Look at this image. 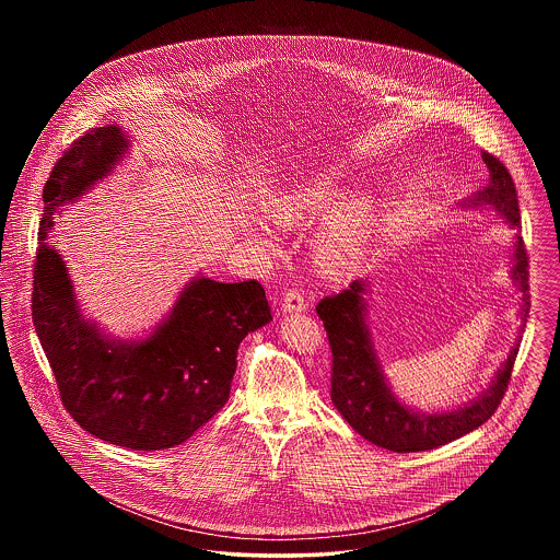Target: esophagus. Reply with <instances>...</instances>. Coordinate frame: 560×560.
I'll list each match as a JSON object with an SVG mask.
<instances>
[{"label":"esophagus","mask_w":560,"mask_h":560,"mask_svg":"<svg viewBox=\"0 0 560 560\" xmlns=\"http://www.w3.org/2000/svg\"><path fill=\"white\" fill-rule=\"evenodd\" d=\"M306 308H308V304H306V300H304V293L298 292V290H290V292L283 295V302H281L283 315L304 313Z\"/></svg>","instance_id":"obj_1"}]
</instances>
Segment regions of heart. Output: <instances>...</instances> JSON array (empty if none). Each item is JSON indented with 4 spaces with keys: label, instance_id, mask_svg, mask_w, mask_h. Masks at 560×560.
<instances>
[{
    "label": "heart",
    "instance_id": "b5f03b06",
    "mask_svg": "<svg viewBox=\"0 0 560 560\" xmlns=\"http://www.w3.org/2000/svg\"><path fill=\"white\" fill-rule=\"evenodd\" d=\"M342 174L336 167L323 165L295 174L285 185L275 188L262 206L268 222L295 229L304 226L334 210L342 197ZM365 213L363 199L342 203L320 229L317 249L325 262H336L347 249L348 241L359 231Z\"/></svg>",
    "mask_w": 560,
    "mask_h": 560
}]
</instances>
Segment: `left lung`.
Returning <instances> with one entry per match:
<instances>
[{"label":"left lung","instance_id":"obj_1","mask_svg":"<svg viewBox=\"0 0 560 560\" xmlns=\"http://www.w3.org/2000/svg\"><path fill=\"white\" fill-rule=\"evenodd\" d=\"M482 161L489 170V183L475 195L462 199V210H485L500 215L510 229L518 231L521 213L512 176L504 163L485 153ZM529 265L523 237L514 233L510 279L521 293L518 304V336L506 359L491 375L487 388L475 399L459 407L441 411H422L397 397L384 373L382 361L373 347L372 329L368 325L370 279L352 281L350 288L338 295L323 298L317 315L325 325L329 347L334 354L331 372V400L350 427L373 445L388 452H427L452 443L455 439L482 427L498 409L504 397L512 365L529 317Z\"/></svg>","mask_w":560,"mask_h":560}]
</instances>
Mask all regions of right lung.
I'll use <instances>...</instances> for the list:
<instances>
[{"instance_id":"1","label":"right lung","mask_w":560,"mask_h":560,"mask_svg":"<svg viewBox=\"0 0 560 560\" xmlns=\"http://www.w3.org/2000/svg\"><path fill=\"white\" fill-rule=\"evenodd\" d=\"M115 121L78 138L52 167L33 272V325L60 399L83 430L133 452L185 443L229 400L243 338L270 317L258 281L197 275L149 331L117 338L81 308L69 265L48 241L54 215L80 201L128 158Z\"/></svg>"}]
</instances>
